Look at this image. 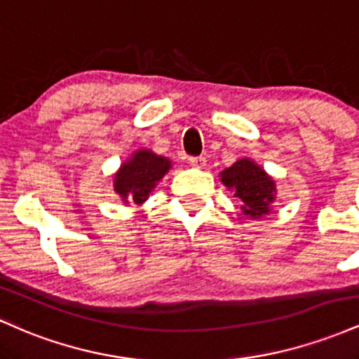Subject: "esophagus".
I'll use <instances>...</instances> for the list:
<instances>
[{
    "label": "esophagus",
    "instance_id": "esophagus-1",
    "mask_svg": "<svg viewBox=\"0 0 359 359\" xmlns=\"http://www.w3.org/2000/svg\"><path fill=\"white\" fill-rule=\"evenodd\" d=\"M189 163H191L194 168H204L205 158L204 156H191V158H189Z\"/></svg>",
    "mask_w": 359,
    "mask_h": 359
}]
</instances>
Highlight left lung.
Wrapping results in <instances>:
<instances>
[{"instance_id":"8db88e82","label":"left lung","mask_w":359,"mask_h":359,"mask_svg":"<svg viewBox=\"0 0 359 359\" xmlns=\"http://www.w3.org/2000/svg\"><path fill=\"white\" fill-rule=\"evenodd\" d=\"M219 180L236 197L241 212L251 219H259L273 209L271 205L277 199V184L265 168L248 156L224 168L219 174Z\"/></svg>"}]
</instances>
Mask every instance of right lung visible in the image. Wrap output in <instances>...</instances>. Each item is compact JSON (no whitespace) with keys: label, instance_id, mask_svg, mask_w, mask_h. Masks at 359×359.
I'll return each mask as SVG.
<instances>
[{"label":"right lung","instance_id":"right-lung-1","mask_svg":"<svg viewBox=\"0 0 359 359\" xmlns=\"http://www.w3.org/2000/svg\"><path fill=\"white\" fill-rule=\"evenodd\" d=\"M170 168V158L156 155L148 148H140L128 156L113 175V191L123 204L142 205Z\"/></svg>","mask_w":359,"mask_h":359}]
</instances>
